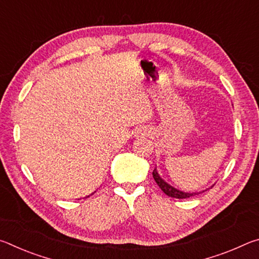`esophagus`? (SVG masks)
Wrapping results in <instances>:
<instances>
[{"label": "esophagus", "instance_id": "34e87169", "mask_svg": "<svg viewBox=\"0 0 259 259\" xmlns=\"http://www.w3.org/2000/svg\"><path fill=\"white\" fill-rule=\"evenodd\" d=\"M146 134H147V130L145 128H140L138 130V133H137L138 136H144V135H146Z\"/></svg>", "mask_w": 259, "mask_h": 259}]
</instances>
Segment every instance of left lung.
I'll use <instances>...</instances> for the list:
<instances>
[{
    "mask_svg": "<svg viewBox=\"0 0 259 259\" xmlns=\"http://www.w3.org/2000/svg\"><path fill=\"white\" fill-rule=\"evenodd\" d=\"M153 178H154V181L156 182L157 185L161 188L162 191H163L166 195L170 196V198H176V199H187V198H192V196H195L200 194V193H203V192H200V193H185V192H182L177 190V188H174L172 186H170L169 184H166L164 181H162V178L159 176V174H157L156 169L153 170Z\"/></svg>",
    "mask_w": 259,
    "mask_h": 259,
    "instance_id": "8db88e82",
    "label": "left lung"
}]
</instances>
